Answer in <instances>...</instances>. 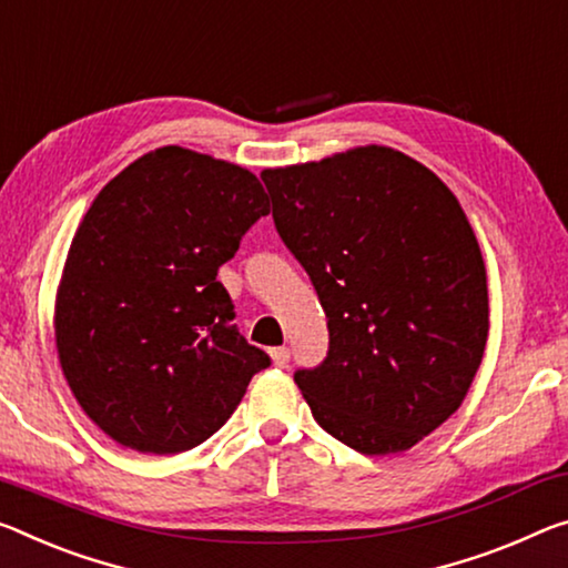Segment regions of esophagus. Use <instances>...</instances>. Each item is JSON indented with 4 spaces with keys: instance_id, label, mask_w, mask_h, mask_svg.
<instances>
[{
    "instance_id": "obj_1",
    "label": "esophagus",
    "mask_w": 568,
    "mask_h": 568,
    "mask_svg": "<svg viewBox=\"0 0 568 568\" xmlns=\"http://www.w3.org/2000/svg\"><path fill=\"white\" fill-rule=\"evenodd\" d=\"M270 358H273L275 366H287V362H291V348L287 346H277V348H270Z\"/></svg>"
}]
</instances>
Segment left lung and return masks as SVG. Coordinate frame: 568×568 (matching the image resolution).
Masks as SVG:
<instances>
[{
	"label": "left lung",
	"mask_w": 568,
	"mask_h": 568,
	"mask_svg": "<svg viewBox=\"0 0 568 568\" xmlns=\"http://www.w3.org/2000/svg\"><path fill=\"white\" fill-rule=\"evenodd\" d=\"M260 176L328 318L326 362L295 384L344 445L404 453L457 412L488 341V275L460 202L376 143Z\"/></svg>",
	"instance_id": "8db88e82"
}]
</instances>
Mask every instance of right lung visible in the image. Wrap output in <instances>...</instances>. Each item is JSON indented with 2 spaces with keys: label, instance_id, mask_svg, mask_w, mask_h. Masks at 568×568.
<instances>
[{
  "label": "right lung",
  "instance_id": "add662e5",
  "mask_svg": "<svg viewBox=\"0 0 568 568\" xmlns=\"http://www.w3.org/2000/svg\"><path fill=\"white\" fill-rule=\"evenodd\" d=\"M270 202L260 179L184 146L149 151L80 220L55 295L62 376L90 419L143 455L202 445L270 364L217 281Z\"/></svg>",
  "mask_w": 568,
  "mask_h": 568
}]
</instances>
